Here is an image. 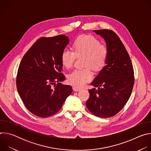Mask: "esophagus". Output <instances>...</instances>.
Segmentation results:
<instances>
[{
	"label": "esophagus",
	"mask_w": 151,
	"mask_h": 151,
	"mask_svg": "<svg viewBox=\"0 0 151 151\" xmlns=\"http://www.w3.org/2000/svg\"><path fill=\"white\" fill-rule=\"evenodd\" d=\"M82 88H80V87H76V86H74V87H73V90L75 91H78L79 90H81Z\"/></svg>",
	"instance_id": "34e87169"
}]
</instances>
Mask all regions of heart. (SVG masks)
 Segmentation results:
<instances>
[{"label": "heart", "instance_id": "1", "mask_svg": "<svg viewBox=\"0 0 151 151\" xmlns=\"http://www.w3.org/2000/svg\"><path fill=\"white\" fill-rule=\"evenodd\" d=\"M74 52L64 50L61 54V62L63 66L67 69L70 68L73 64L75 55H84L83 69L73 70L68 75V79L70 83L81 87L92 78L93 75L87 67L94 71L100 70L106 63L108 56V49L100 44V41L90 35H82L77 37L73 44Z\"/></svg>", "mask_w": 151, "mask_h": 151}]
</instances>
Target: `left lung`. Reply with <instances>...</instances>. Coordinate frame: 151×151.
I'll return each instance as SVG.
<instances>
[{
	"mask_svg": "<svg viewBox=\"0 0 151 151\" xmlns=\"http://www.w3.org/2000/svg\"><path fill=\"white\" fill-rule=\"evenodd\" d=\"M93 32L104 39L108 56L106 66L91 83L95 88L88 90L90 97L86 105L96 116L109 118L118 114L130 98L134 82V70L130 56L114 32Z\"/></svg>",
	"mask_w": 151,
	"mask_h": 151,
	"instance_id": "obj_1",
	"label": "left lung"
}]
</instances>
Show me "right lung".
<instances>
[{
    "mask_svg": "<svg viewBox=\"0 0 151 151\" xmlns=\"http://www.w3.org/2000/svg\"><path fill=\"white\" fill-rule=\"evenodd\" d=\"M69 43L64 35L40 37L19 64L17 90L26 108L36 116L47 118L55 114L72 92L71 86L60 83L65 79L61 73V54Z\"/></svg>",
    "mask_w": 151,
    "mask_h": 151,
    "instance_id": "1",
    "label": "right lung"
}]
</instances>
